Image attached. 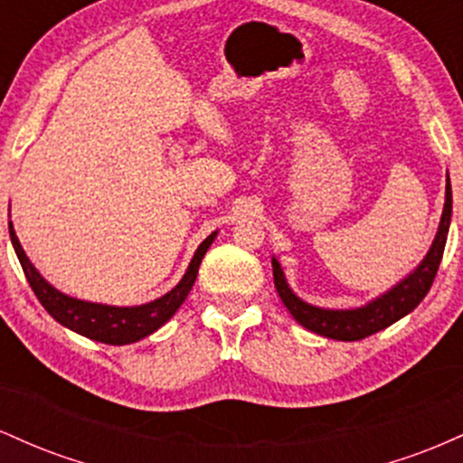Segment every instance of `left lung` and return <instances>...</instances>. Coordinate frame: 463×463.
<instances>
[{
  "label": "left lung",
  "instance_id": "obj_1",
  "mask_svg": "<svg viewBox=\"0 0 463 463\" xmlns=\"http://www.w3.org/2000/svg\"><path fill=\"white\" fill-rule=\"evenodd\" d=\"M450 215H453V191H450V180L446 174V198H444V211L442 220H439L438 232L429 248L427 257L411 269L405 279L387 289L385 294L376 296L364 307H354V309H324V307H316L305 302L291 291L289 283H287L283 268H280L279 259L272 257V269H274V285L279 291L283 305L289 309L294 320L309 328L311 333L322 335L328 339H339V342H357V339L368 337L383 328L392 326V324L405 317L422 302L424 296L431 289L435 274H438L439 261H442L446 237H449Z\"/></svg>",
  "mask_w": 463,
  "mask_h": 463
}]
</instances>
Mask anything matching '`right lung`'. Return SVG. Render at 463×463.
I'll return each instance as SVG.
<instances>
[{"mask_svg": "<svg viewBox=\"0 0 463 463\" xmlns=\"http://www.w3.org/2000/svg\"><path fill=\"white\" fill-rule=\"evenodd\" d=\"M8 231L10 241H13L14 252H17L25 279H28L36 298L45 307V311L58 324L69 328V331L84 335V337L93 339V342L110 344V346H126V344L139 342V339L158 331L165 322L172 320V316L180 309V305L187 298L191 287L195 283V276H198L200 263L204 259L206 250L211 248V243L217 237V232H211L200 243L194 259H191L187 272L178 280V285L174 289H169L167 294H163L161 298L137 307H115L102 305V302L80 300L58 291L54 285L47 283L43 276L39 274V269L25 257L17 232L13 228V222H8Z\"/></svg>", "mask_w": 463, "mask_h": 463, "instance_id": "right-lung-1", "label": "right lung"}]
</instances>
